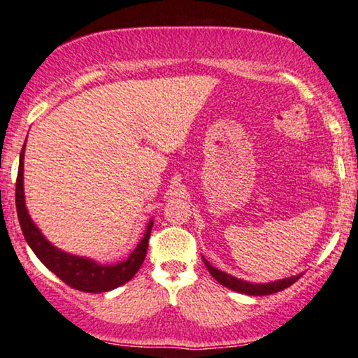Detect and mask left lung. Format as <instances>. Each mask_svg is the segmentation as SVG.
<instances>
[{"label":"left lung","mask_w":358,"mask_h":358,"mask_svg":"<svg viewBox=\"0 0 358 358\" xmlns=\"http://www.w3.org/2000/svg\"><path fill=\"white\" fill-rule=\"evenodd\" d=\"M204 259V264L206 268L210 274H213V278L219 282V284H222L224 287H227V289H231L235 292H240V294H245V295H271V294H275V292H280L287 289V287H290L294 284L295 280L300 279V275H294V278H289V279H282V280H275V282H269V284H251V282H246V280H241V279H236L234 275H230L227 273H222V271L215 269L214 266L209 264V261Z\"/></svg>","instance_id":"obj_1"}]
</instances>
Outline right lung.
Wrapping results in <instances>:
<instances>
[{"mask_svg": "<svg viewBox=\"0 0 358 358\" xmlns=\"http://www.w3.org/2000/svg\"><path fill=\"white\" fill-rule=\"evenodd\" d=\"M24 149H26V145L22 148L21 157H19L16 180V209L24 238H26L34 253L37 255V258L55 275H58L64 284L80 292H89V294H100V292L113 290L133 279L134 274L139 271L141 264H143L145 253H148L150 229L154 225L152 220L148 225L144 238L139 241V245L129 255V258L115 266H100L94 263L92 259L79 258V256L68 255L62 250L55 248L50 241L45 240V236L40 234L37 225L29 217L26 203H24Z\"/></svg>", "mask_w": 358, "mask_h": 358, "instance_id": "right-lung-1", "label": "right lung"}]
</instances>
